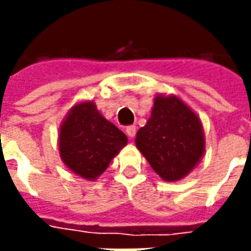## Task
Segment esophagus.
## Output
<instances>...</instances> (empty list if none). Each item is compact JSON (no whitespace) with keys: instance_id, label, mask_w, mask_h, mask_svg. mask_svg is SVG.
Listing matches in <instances>:
<instances>
[{"instance_id":"obj_1","label":"esophagus","mask_w":251,"mask_h":251,"mask_svg":"<svg viewBox=\"0 0 251 251\" xmlns=\"http://www.w3.org/2000/svg\"><path fill=\"white\" fill-rule=\"evenodd\" d=\"M126 132H127V135L130 137V140H132V138L135 137V132H137V128H135L134 126H130V127H127V128H126Z\"/></svg>"}]
</instances>
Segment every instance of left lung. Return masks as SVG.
<instances>
[{
	"instance_id": "1",
	"label": "left lung",
	"mask_w": 251,
	"mask_h": 251,
	"mask_svg": "<svg viewBox=\"0 0 251 251\" xmlns=\"http://www.w3.org/2000/svg\"><path fill=\"white\" fill-rule=\"evenodd\" d=\"M135 145L160 177L178 181L204 156L205 137L200 117L180 98L158 95Z\"/></svg>"
}]
</instances>
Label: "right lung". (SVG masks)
<instances>
[{"label": "right lung", "instance_id": "add662e5", "mask_svg": "<svg viewBox=\"0 0 251 251\" xmlns=\"http://www.w3.org/2000/svg\"><path fill=\"white\" fill-rule=\"evenodd\" d=\"M127 142V135L106 120L91 100L71 107L58 134V150L65 166L92 181L109 168Z\"/></svg>", "mask_w": 251, "mask_h": 251}]
</instances>
